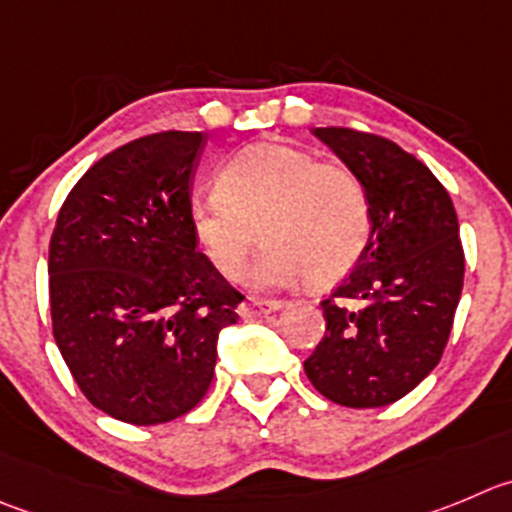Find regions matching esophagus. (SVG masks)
Instances as JSON below:
<instances>
[{"mask_svg": "<svg viewBox=\"0 0 512 512\" xmlns=\"http://www.w3.org/2000/svg\"><path fill=\"white\" fill-rule=\"evenodd\" d=\"M281 304L279 301H266V299H248L243 301L241 309H238V314L243 316V319H259V316H266V314H274V311H279Z\"/></svg>", "mask_w": 512, "mask_h": 512, "instance_id": "esophagus-1", "label": "esophagus"}]
</instances>
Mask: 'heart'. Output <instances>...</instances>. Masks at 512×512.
<instances>
[{"mask_svg":"<svg viewBox=\"0 0 512 512\" xmlns=\"http://www.w3.org/2000/svg\"><path fill=\"white\" fill-rule=\"evenodd\" d=\"M193 236L226 279H238L253 246L269 238L253 281L286 286L311 276L332 284L357 266L372 236L362 180L296 145L253 143L218 173V191L188 208Z\"/></svg>","mask_w":512,"mask_h":512,"instance_id":"1","label":"heart"}]
</instances>
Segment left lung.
Wrapping results in <instances>:
<instances>
[{
  "instance_id": "1",
  "label": "left lung",
  "mask_w": 512,
  "mask_h": 512,
  "mask_svg": "<svg viewBox=\"0 0 512 512\" xmlns=\"http://www.w3.org/2000/svg\"><path fill=\"white\" fill-rule=\"evenodd\" d=\"M314 135L362 180L372 236L321 301L326 332L304 372L337 405H392L437 367L450 339L465 276L460 223L445 186L397 143L352 128Z\"/></svg>"
}]
</instances>
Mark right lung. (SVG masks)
I'll list each match as a JSON object with an SVG mask.
<instances>
[{
	"mask_svg": "<svg viewBox=\"0 0 512 512\" xmlns=\"http://www.w3.org/2000/svg\"><path fill=\"white\" fill-rule=\"evenodd\" d=\"M203 133L145 135L75 183L50 241L52 334L77 387L130 425L206 397L223 326L243 301L198 251L191 180Z\"/></svg>",
	"mask_w": 512,
	"mask_h": 512,
	"instance_id": "1",
	"label": "right lung"
}]
</instances>
